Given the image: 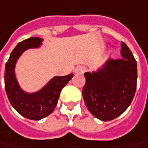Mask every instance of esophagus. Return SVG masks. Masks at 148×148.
Here are the masks:
<instances>
[{
    "mask_svg": "<svg viewBox=\"0 0 148 148\" xmlns=\"http://www.w3.org/2000/svg\"><path fill=\"white\" fill-rule=\"evenodd\" d=\"M87 68L85 66H78L75 69V73L78 74H84V72H86Z\"/></svg>",
    "mask_w": 148,
    "mask_h": 148,
    "instance_id": "1",
    "label": "esophagus"
}]
</instances>
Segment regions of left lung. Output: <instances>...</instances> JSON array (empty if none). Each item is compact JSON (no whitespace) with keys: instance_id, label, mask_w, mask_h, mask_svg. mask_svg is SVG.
<instances>
[{"instance_id":"8db88e82","label":"left lung","mask_w":148,"mask_h":148,"mask_svg":"<svg viewBox=\"0 0 148 148\" xmlns=\"http://www.w3.org/2000/svg\"><path fill=\"white\" fill-rule=\"evenodd\" d=\"M121 59H108L98 72L84 74L83 97L87 108L102 121L118 118L131 104L137 88V61L124 42Z\"/></svg>"}]
</instances>
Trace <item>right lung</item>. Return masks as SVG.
Returning a JSON list of instances; mask_svg holds the SVG:
<instances>
[{
    "mask_svg": "<svg viewBox=\"0 0 148 148\" xmlns=\"http://www.w3.org/2000/svg\"><path fill=\"white\" fill-rule=\"evenodd\" d=\"M41 41L40 38L30 37L18 43L5 69V88L10 104L21 115L31 120L44 119L54 111L62 88L73 77V74L56 76L41 90L35 93H26L21 89L14 73L16 60L25 49L39 47Z\"/></svg>",
    "mask_w": 148,
    "mask_h": 148,
    "instance_id": "add662e5",
    "label": "right lung"
}]
</instances>
